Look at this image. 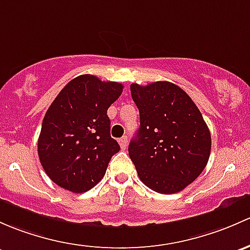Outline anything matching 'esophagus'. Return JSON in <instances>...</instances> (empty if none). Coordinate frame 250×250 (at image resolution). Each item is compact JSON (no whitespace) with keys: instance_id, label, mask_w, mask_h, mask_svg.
<instances>
[{"instance_id":"34e87169","label":"esophagus","mask_w":250,"mask_h":250,"mask_svg":"<svg viewBox=\"0 0 250 250\" xmlns=\"http://www.w3.org/2000/svg\"><path fill=\"white\" fill-rule=\"evenodd\" d=\"M127 141H128L127 136H122V138H121L120 140H118V143H120V146H121V148H122V149H125V147H127Z\"/></svg>"}]
</instances>
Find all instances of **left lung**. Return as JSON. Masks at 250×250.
Segmentation results:
<instances>
[{
    "label": "left lung",
    "mask_w": 250,
    "mask_h": 250,
    "mask_svg": "<svg viewBox=\"0 0 250 250\" xmlns=\"http://www.w3.org/2000/svg\"><path fill=\"white\" fill-rule=\"evenodd\" d=\"M140 128L128 152L144 185L160 194L183 190L204 171L211 133L200 110L169 81L130 85Z\"/></svg>",
    "instance_id": "1"
}]
</instances>
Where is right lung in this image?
<instances>
[{
    "mask_svg": "<svg viewBox=\"0 0 250 250\" xmlns=\"http://www.w3.org/2000/svg\"><path fill=\"white\" fill-rule=\"evenodd\" d=\"M122 83L83 74L62 88L44 116L38 139L43 169L60 187L83 193L103 178L120 145L110 135L106 111Z\"/></svg>",
    "mask_w": 250,
    "mask_h": 250,
    "instance_id": "obj_1",
    "label": "right lung"
}]
</instances>
